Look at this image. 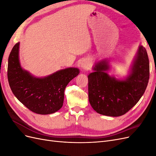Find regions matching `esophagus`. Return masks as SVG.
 Masks as SVG:
<instances>
[{"instance_id": "34e87169", "label": "esophagus", "mask_w": 156, "mask_h": 156, "mask_svg": "<svg viewBox=\"0 0 156 156\" xmlns=\"http://www.w3.org/2000/svg\"><path fill=\"white\" fill-rule=\"evenodd\" d=\"M81 67L83 69H87L90 68V64L87 60H83L81 63Z\"/></svg>"}]
</instances>
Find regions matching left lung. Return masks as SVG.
<instances>
[{
    "mask_svg": "<svg viewBox=\"0 0 156 156\" xmlns=\"http://www.w3.org/2000/svg\"><path fill=\"white\" fill-rule=\"evenodd\" d=\"M109 68L107 60L94 66V72L88 75V100L99 114L120 116L136 104L147 87L150 77L147 51L143 46L139 47L129 74L124 80L110 76L107 73Z\"/></svg>",
    "mask_w": 156,
    "mask_h": 156,
    "instance_id": "1",
    "label": "left lung"
}]
</instances>
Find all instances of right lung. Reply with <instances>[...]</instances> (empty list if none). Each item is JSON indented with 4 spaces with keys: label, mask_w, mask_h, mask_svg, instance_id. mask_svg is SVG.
<instances>
[{
    "label": "right lung",
    "mask_w": 156,
    "mask_h": 156,
    "mask_svg": "<svg viewBox=\"0 0 156 156\" xmlns=\"http://www.w3.org/2000/svg\"><path fill=\"white\" fill-rule=\"evenodd\" d=\"M20 42L12 48L8 58V79L17 100L33 112L52 114L63 105L64 90L77 76L79 69L68 68L45 77H36L23 69L19 58Z\"/></svg>",
    "instance_id": "obj_1"
}]
</instances>
